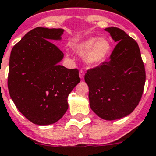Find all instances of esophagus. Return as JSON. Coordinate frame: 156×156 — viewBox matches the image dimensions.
Instances as JSON below:
<instances>
[{"instance_id": "obj_1", "label": "esophagus", "mask_w": 156, "mask_h": 156, "mask_svg": "<svg viewBox=\"0 0 156 156\" xmlns=\"http://www.w3.org/2000/svg\"><path fill=\"white\" fill-rule=\"evenodd\" d=\"M84 75H85V72H84L83 70H80V71H79V77H80L81 79H83Z\"/></svg>"}]
</instances>
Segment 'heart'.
I'll use <instances>...</instances> for the list:
<instances>
[{
    "label": "heart",
    "instance_id": "1",
    "mask_svg": "<svg viewBox=\"0 0 156 156\" xmlns=\"http://www.w3.org/2000/svg\"><path fill=\"white\" fill-rule=\"evenodd\" d=\"M73 48L79 54H85L84 61L86 64L97 65L104 62L109 57L111 45L106 39L91 37L74 44Z\"/></svg>",
    "mask_w": 156,
    "mask_h": 156
}]
</instances>
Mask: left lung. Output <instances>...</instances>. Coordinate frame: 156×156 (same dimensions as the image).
I'll return each instance as SVG.
<instances>
[{
    "label": "left lung",
    "instance_id": "1",
    "mask_svg": "<svg viewBox=\"0 0 156 156\" xmlns=\"http://www.w3.org/2000/svg\"><path fill=\"white\" fill-rule=\"evenodd\" d=\"M118 42L108 61L89 69L85 82L91 109L100 118L115 120L133 112L141 101L146 70L136 41L116 27L105 29Z\"/></svg>",
    "mask_w": 156,
    "mask_h": 156
}]
</instances>
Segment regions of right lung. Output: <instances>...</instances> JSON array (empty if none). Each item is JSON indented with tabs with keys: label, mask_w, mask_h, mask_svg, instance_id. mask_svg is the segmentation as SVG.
I'll return each mask as SVG.
<instances>
[{
	"label": "right lung",
	"mask_w": 156,
	"mask_h": 156,
	"mask_svg": "<svg viewBox=\"0 0 156 156\" xmlns=\"http://www.w3.org/2000/svg\"><path fill=\"white\" fill-rule=\"evenodd\" d=\"M61 28L37 27L12 48L8 89L17 109L37 125H49L67 111V98L80 82L78 69L59 62L63 53L52 40H59Z\"/></svg>",
	"instance_id": "add662e5"
}]
</instances>
